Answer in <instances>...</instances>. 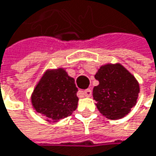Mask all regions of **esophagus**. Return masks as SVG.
<instances>
[{"label":"esophagus","mask_w":156,"mask_h":156,"mask_svg":"<svg viewBox=\"0 0 156 156\" xmlns=\"http://www.w3.org/2000/svg\"><path fill=\"white\" fill-rule=\"evenodd\" d=\"M83 94L86 96V97H90L91 95H92V91H91V89H86V90H84L83 91Z\"/></svg>","instance_id":"obj_1"}]
</instances>
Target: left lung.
I'll use <instances>...</instances> for the list:
<instances>
[{
    "label": "left lung",
    "instance_id": "8db88e82",
    "mask_svg": "<svg viewBox=\"0 0 156 156\" xmlns=\"http://www.w3.org/2000/svg\"><path fill=\"white\" fill-rule=\"evenodd\" d=\"M94 78L99 85L94 87L93 97L100 113L110 120L125 117L136 104L138 81L120 63L102 65Z\"/></svg>",
    "mask_w": 156,
    "mask_h": 156
}]
</instances>
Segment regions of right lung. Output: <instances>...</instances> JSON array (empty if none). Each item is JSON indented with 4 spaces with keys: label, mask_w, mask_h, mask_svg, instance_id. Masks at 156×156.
<instances>
[{
    "label": "right lung",
    "mask_w": 156,
    "mask_h": 156,
    "mask_svg": "<svg viewBox=\"0 0 156 156\" xmlns=\"http://www.w3.org/2000/svg\"><path fill=\"white\" fill-rule=\"evenodd\" d=\"M75 79L63 68L47 69L31 94V104L36 112L49 122H58L77 109L78 98Z\"/></svg>",
    "instance_id": "1"
}]
</instances>
